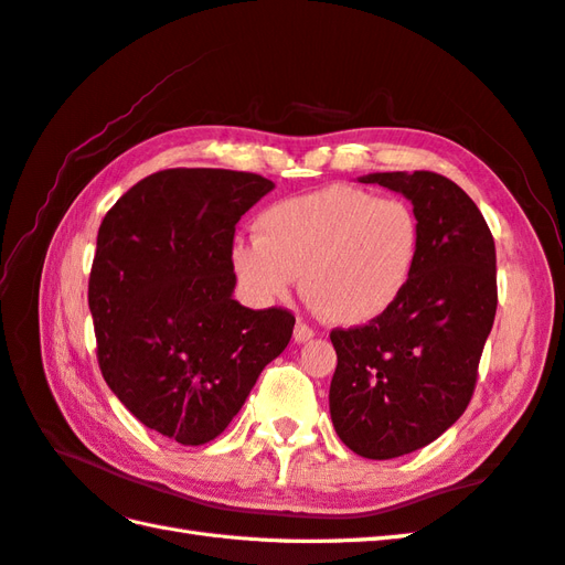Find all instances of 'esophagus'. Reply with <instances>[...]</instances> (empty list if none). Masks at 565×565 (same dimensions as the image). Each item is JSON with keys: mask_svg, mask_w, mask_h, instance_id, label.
<instances>
[{"mask_svg": "<svg viewBox=\"0 0 565 565\" xmlns=\"http://www.w3.org/2000/svg\"><path fill=\"white\" fill-rule=\"evenodd\" d=\"M313 338V328L307 321H297L295 326V340L297 342H307Z\"/></svg>", "mask_w": 565, "mask_h": 565, "instance_id": "obj_1", "label": "esophagus"}]
</instances>
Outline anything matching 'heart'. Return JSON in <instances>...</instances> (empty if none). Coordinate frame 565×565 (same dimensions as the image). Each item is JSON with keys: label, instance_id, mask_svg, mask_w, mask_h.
Listing matches in <instances>:
<instances>
[{"label": "heart", "instance_id": "1", "mask_svg": "<svg viewBox=\"0 0 565 565\" xmlns=\"http://www.w3.org/2000/svg\"><path fill=\"white\" fill-rule=\"evenodd\" d=\"M422 252L419 215L405 199L333 184L273 203L256 239L232 249L237 278L260 305L305 295L328 321L360 326L401 299Z\"/></svg>", "mask_w": 565, "mask_h": 565}]
</instances>
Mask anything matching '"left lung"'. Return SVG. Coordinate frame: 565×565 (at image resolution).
Listing matches in <instances>:
<instances>
[{
  "label": "left lung",
  "mask_w": 565,
  "mask_h": 565,
  "mask_svg": "<svg viewBox=\"0 0 565 565\" xmlns=\"http://www.w3.org/2000/svg\"><path fill=\"white\" fill-rule=\"evenodd\" d=\"M362 182L401 191L422 225L405 295L374 321L330 330V419L356 456L388 460L436 441L470 405L499 305L497 246L477 203L444 174Z\"/></svg>",
  "instance_id": "left-lung-1"
}]
</instances>
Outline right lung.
<instances>
[{
    "instance_id": "1",
    "label": "right lung",
    "mask_w": 565,
    "mask_h": 565,
    "mask_svg": "<svg viewBox=\"0 0 565 565\" xmlns=\"http://www.w3.org/2000/svg\"><path fill=\"white\" fill-rule=\"evenodd\" d=\"M270 189L254 172L162 170L98 230L88 307L100 371L136 419L182 446L223 434L292 338V311L232 299L235 227Z\"/></svg>"
}]
</instances>
